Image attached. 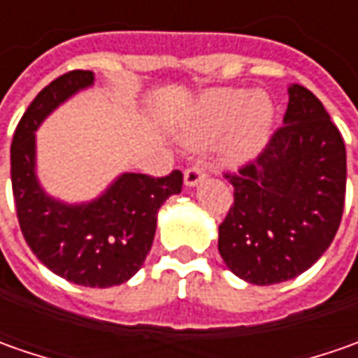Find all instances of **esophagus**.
<instances>
[{"instance_id":"esophagus-1","label":"esophagus","mask_w":358,"mask_h":358,"mask_svg":"<svg viewBox=\"0 0 358 358\" xmlns=\"http://www.w3.org/2000/svg\"><path fill=\"white\" fill-rule=\"evenodd\" d=\"M185 185L187 187H195L199 185L201 181H205L207 179V171L201 167V165H193V167H189L185 171Z\"/></svg>"}]
</instances>
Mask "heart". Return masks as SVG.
Here are the masks:
<instances>
[{"label": "heart", "instance_id": "1", "mask_svg": "<svg viewBox=\"0 0 358 358\" xmlns=\"http://www.w3.org/2000/svg\"><path fill=\"white\" fill-rule=\"evenodd\" d=\"M273 117V103L261 91L211 90L195 101L177 131L191 145H205L227 133L221 159L235 167L253 161L265 149Z\"/></svg>", "mask_w": 358, "mask_h": 358}]
</instances>
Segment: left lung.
I'll return each instance as SVG.
<instances>
[{"instance_id": "left-lung-1", "label": "left lung", "mask_w": 358, "mask_h": 358, "mask_svg": "<svg viewBox=\"0 0 358 358\" xmlns=\"http://www.w3.org/2000/svg\"><path fill=\"white\" fill-rule=\"evenodd\" d=\"M282 127L255 163L225 175L235 203L219 225V253L251 285L291 281L333 243L347 187V151L323 103L289 85Z\"/></svg>"}]
</instances>
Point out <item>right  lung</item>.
I'll use <instances>...</instances> for the list:
<instances>
[{
	"mask_svg": "<svg viewBox=\"0 0 358 358\" xmlns=\"http://www.w3.org/2000/svg\"><path fill=\"white\" fill-rule=\"evenodd\" d=\"M93 71H69L37 93L11 141V187L25 243L65 281L107 289L127 282L143 267L157 229L161 205L181 193L183 175L153 179L121 173L101 195L67 203L49 195L37 177L39 125L76 93L90 90Z\"/></svg>",
	"mask_w": 358,
	"mask_h": 358,
	"instance_id": "right-lung-1",
	"label": "right lung"
}]
</instances>
